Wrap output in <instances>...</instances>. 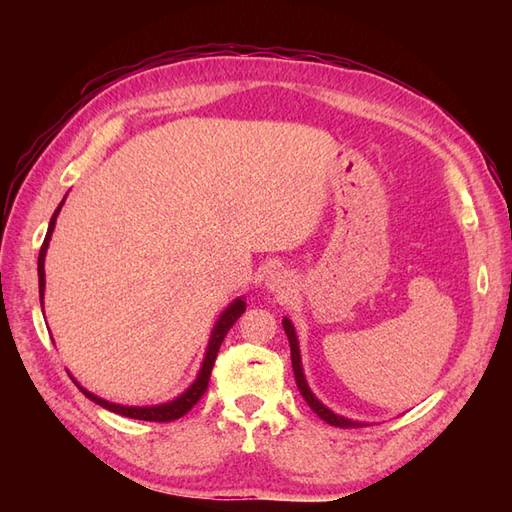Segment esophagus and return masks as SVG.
Here are the masks:
<instances>
[{
	"label": "esophagus",
	"instance_id": "obj_1",
	"mask_svg": "<svg viewBox=\"0 0 512 512\" xmlns=\"http://www.w3.org/2000/svg\"><path fill=\"white\" fill-rule=\"evenodd\" d=\"M265 288L275 294H286L288 290H292V275L286 269H275L267 275Z\"/></svg>",
	"mask_w": 512,
	"mask_h": 512
}]
</instances>
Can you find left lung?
Instances as JSON below:
<instances>
[{
	"instance_id": "8db88e82",
	"label": "left lung",
	"mask_w": 512,
	"mask_h": 512,
	"mask_svg": "<svg viewBox=\"0 0 512 512\" xmlns=\"http://www.w3.org/2000/svg\"><path fill=\"white\" fill-rule=\"evenodd\" d=\"M282 324H284V331H286V337H288V344H290V359H292V369H294V380H297V386H299V393L303 395V399L307 401V406L312 408L322 421H327L329 425L333 427H365L367 423L365 421H352V418L348 416H342V414H335L329 406H324L322 401L314 395V391L309 389V384L305 380V371H303V361H301V348H299V339H297V331H294V324L288 316L282 318Z\"/></svg>"
}]
</instances>
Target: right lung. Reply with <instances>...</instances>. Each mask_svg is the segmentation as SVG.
I'll return each mask as SVG.
<instances>
[{
  "mask_svg": "<svg viewBox=\"0 0 512 512\" xmlns=\"http://www.w3.org/2000/svg\"><path fill=\"white\" fill-rule=\"evenodd\" d=\"M68 196V194H66ZM66 196L64 200H61L59 207L55 209L53 218L49 222V230H46V237H44V243L40 247V256H38V286H40V305H42V312H44V288H46V280H44V258H46V250H49V243H51V237H53V230H55V222H57V215L61 211V207H64L66 203ZM245 312V297H237L235 301H230L224 309L222 314L218 316V320H215L213 329H211V335H209V342H207V348H205V356H203V363H200V369L198 374L194 378V382L185 389L181 395H177L175 399L170 401H164V404H156V406H123V404H113V401H106L98 395H94L91 391H87L85 386H81L79 382L72 378V382L79 386V391L94 401V404L111 410L115 414H121V416H128V418H136V421H153V423H168V421H177V418H181L185 412H190L192 406L196 404V401L205 395L207 391V384H209V376H211V369H213V363H215V356H218V350L224 342V337L228 333V329L232 327V324L237 322V318Z\"/></svg>",
  "mask_w": 512,
  "mask_h": 512,
  "instance_id": "1",
  "label": "right lung"
}]
</instances>
